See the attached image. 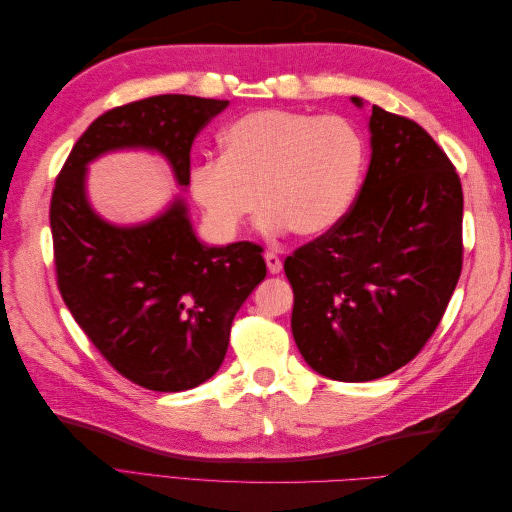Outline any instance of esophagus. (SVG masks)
Listing matches in <instances>:
<instances>
[{"label":"esophagus","mask_w":512,"mask_h":512,"mask_svg":"<svg viewBox=\"0 0 512 512\" xmlns=\"http://www.w3.org/2000/svg\"><path fill=\"white\" fill-rule=\"evenodd\" d=\"M265 262H267V269H269V273H280L282 271V260H280V256L277 254H273V252H267L265 254Z\"/></svg>","instance_id":"34e87169"}]
</instances>
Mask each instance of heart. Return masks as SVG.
I'll return each mask as SVG.
<instances>
[{
  "instance_id": "1",
  "label": "heart",
  "mask_w": 512,
  "mask_h": 512,
  "mask_svg": "<svg viewBox=\"0 0 512 512\" xmlns=\"http://www.w3.org/2000/svg\"><path fill=\"white\" fill-rule=\"evenodd\" d=\"M220 143L222 158L190 173V192L220 237L235 235L260 203L267 230L318 237L354 203L365 145L344 117L265 108L230 123Z\"/></svg>"
}]
</instances>
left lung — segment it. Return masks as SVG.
<instances>
[{"label":"left lung","instance_id":"obj_1","mask_svg":"<svg viewBox=\"0 0 512 512\" xmlns=\"http://www.w3.org/2000/svg\"><path fill=\"white\" fill-rule=\"evenodd\" d=\"M369 132V170L344 220L284 260L294 342L309 367L339 382L410 363L438 329L463 265L453 162L416 121L376 104Z\"/></svg>","mask_w":512,"mask_h":512}]
</instances>
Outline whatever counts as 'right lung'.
<instances>
[{
	"label": "right lung",
	"mask_w": 512,
	"mask_h": 512,
	"mask_svg": "<svg viewBox=\"0 0 512 512\" xmlns=\"http://www.w3.org/2000/svg\"><path fill=\"white\" fill-rule=\"evenodd\" d=\"M228 100L153 96L100 115L72 147L51 196L61 299L115 371L149 391H188L220 369L235 314L265 280L262 247H207L177 198L149 224L119 228L91 211L85 166L121 147L156 149L190 183L194 138Z\"/></svg>",
	"instance_id": "obj_1"
}]
</instances>
